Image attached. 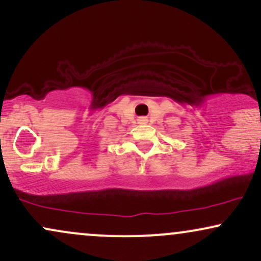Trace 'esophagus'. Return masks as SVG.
Returning <instances> with one entry per match:
<instances>
[{
    "instance_id": "esophagus-1",
    "label": "esophagus",
    "mask_w": 261,
    "mask_h": 261,
    "mask_svg": "<svg viewBox=\"0 0 261 261\" xmlns=\"http://www.w3.org/2000/svg\"><path fill=\"white\" fill-rule=\"evenodd\" d=\"M147 122V119L146 118H140L139 119V124H146Z\"/></svg>"
}]
</instances>
